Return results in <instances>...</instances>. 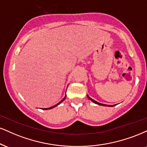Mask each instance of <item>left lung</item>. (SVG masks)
I'll return each instance as SVG.
<instances>
[{
	"label": "left lung",
	"instance_id": "1",
	"mask_svg": "<svg viewBox=\"0 0 147 147\" xmlns=\"http://www.w3.org/2000/svg\"><path fill=\"white\" fill-rule=\"evenodd\" d=\"M87 97H88V98L90 99V100H91L92 101H93V103H95V104H98V105H100V106H115V105H106V104H100V103H99V102H97V101H95L94 100V99H91L90 98V97H89V96H88L87 95Z\"/></svg>",
	"mask_w": 147,
	"mask_h": 147
}]
</instances>
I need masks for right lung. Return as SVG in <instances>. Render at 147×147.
<instances>
[{"mask_svg": "<svg viewBox=\"0 0 147 147\" xmlns=\"http://www.w3.org/2000/svg\"><path fill=\"white\" fill-rule=\"evenodd\" d=\"M65 97H66V95H65V97H64V98H63V99H62V100H61V101H60V102L59 103V104H57V105H55V106H52V107H50V108H43V109H44V110H48V109H51V108H54V107L57 106H58V105H59V104H61V102H62V101H63V100H64V99H65Z\"/></svg>", "mask_w": 147, "mask_h": 147, "instance_id": "obj_1", "label": "right lung"}]
</instances>
